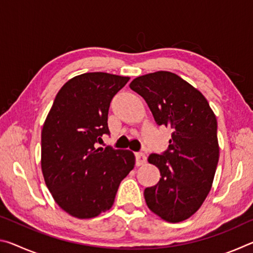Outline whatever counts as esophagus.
Returning <instances> with one entry per match:
<instances>
[{
  "label": "esophagus",
  "instance_id": "34e87169",
  "mask_svg": "<svg viewBox=\"0 0 253 253\" xmlns=\"http://www.w3.org/2000/svg\"><path fill=\"white\" fill-rule=\"evenodd\" d=\"M135 157H136V165L137 166H140V165L145 164V163H146V161H147L146 155H145L144 153H140V152L136 153Z\"/></svg>",
  "mask_w": 253,
  "mask_h": 253
}]
</instances>
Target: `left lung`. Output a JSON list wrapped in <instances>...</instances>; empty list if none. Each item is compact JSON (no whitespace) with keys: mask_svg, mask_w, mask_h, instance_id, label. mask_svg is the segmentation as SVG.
I'll return each mask as SVG.
<instances>
[{"mask_svg":"<svg viewBox=\"0 0 253 253\" xmlns=\"http://www.w3.org/2000/svg\"><path fill=\"white\" fill-rule=\"evenodd\" d=\"M129 87L147 102L157 125L172 129L169 148L148 156L161 178L145 188L147 207L168 222L186 220L207 199L219 162L215 115L202 93L173 72L137 77Z\"/></svg>","mask_w":253,"mask_h":253,"instance_id":"obj_1","label":"left lung"}]
</instances>
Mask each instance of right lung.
<instances>
[{"mask_svg": "<svg viewBox=\"0 0 253 253\" xmlns=\"http://www.w3.org/2000/svg\"><path fill=\"white\" fill-rule=\"evenodd\" d=\"M129 78L88 72L55 96L41 132V168L55 202L70 215L90 219L113 207L119 184L134 169L128 149L97 147L109 135L111 99Z\"/></svg>", "mask_w": 253, "mask_h": 253, "instance_id": "add662e5", "label": "right lung"}]
</instances>
